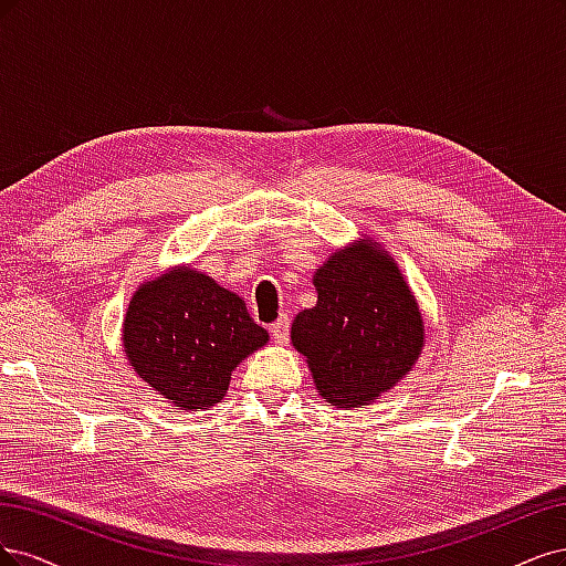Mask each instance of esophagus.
I'll list each match as a JSON object with an SVG mask.
<instances>
[{
	"label": "esophagus",
	"instance_id": "obj_1",
	"mask_svg": "<svg viewBox=\"0 0 566 566\" xmlns=\"http://www.w3.org/2000/svg\"><path fill=\"white\" fill-rule=\"evenodd\" d=\"M289 329H291V322H289L286 315H280L277 322L270 324V334H272V338H275V343H280V345L289 343Z\"/></svg>",
	"mask_w": 566,
	"mask_h": 566
}]
</instances>
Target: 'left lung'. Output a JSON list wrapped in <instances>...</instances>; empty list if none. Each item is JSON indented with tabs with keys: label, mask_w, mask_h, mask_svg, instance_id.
<instances>
[{
	"label": "left lung",
	"mask_w": 566,
	"mask_h": 566,
	"mask_svg": "<svg viewBox=\"0 0 566 566\" xmlns=\"http://www.w3.org/2000/svg\"><path fill=\"white\" fill-rule=\"evenodd\" d=\"M317 303L291 324L315 386L338 409L364 407L402 380L423 350V317L392 256L374 240L317 268Z\"/></svg>",
	"instance_id": "1"
}]
</instances>
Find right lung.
I'll use <instances>...</instances> for the list:
<instances>
[{"label":"right lung","instance_id":"add662e5","mask_svg":"<svg viewBox=\"0 0 566 566\" xmlns=\"http://www.w3.org/2000/svg\"><path fill=\"white\" fill-rule=\"evenodd\" d=\"M124 353L134 371L178 409L223 399L232 369L268 343L244 301L188 265L138 286L126 307Z\"/></svg>","mask_w":566,"mask_h":566}]
</instances>
